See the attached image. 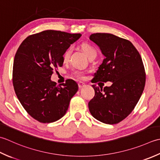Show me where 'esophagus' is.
<instances>
[{
	"label": "esophagus",
	"mask_w": 160,
	"mask_h": 160,
	"mask_svg": "<svg viewBox=\"0 0 160 160\" xmlns=\"http://www.w3.org/2000/svg\"><path fill=\"white\" fill-rule=\"evenodd\" d=\"M78 85H79V88L80 89H81V88H83V87L86 86V84H85L84 83H82V82H80V83H78Z\"/></svg>",
	"instance_id": "1"
}]
</instances>
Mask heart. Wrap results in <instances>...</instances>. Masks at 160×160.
<instances>
[{
  "label": "heart",
  "mask_w": 160,
  "mask_h": 160,
  "mask_svg": "<svg viewBox=\"0 0 160 160\" xmlns=\"http://www.w3.org/2000/svg\"><path fill=\"white\" fill-rule=\"evenodd\" d=\"M81 49L83 51V52L86 54L88 58H90L92 57H96L97 56V51L95 49H94V47H92V45L88 43H83L81 45ZM71 52V48H68L67 50L64 52L63 55V60H67L68 57L70 56V54ZM73 75L74 77H76L77 78L79 79H83L85 78L84 76V72L81 71H74L73 72Z\"/></svg>",
  "instance_id": "obj_1"
}]
</instances>
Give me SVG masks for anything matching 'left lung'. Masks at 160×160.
I'll use <instances>...</instances> for the list:
<instances>
[{
	"label": "left lung",
	"mask_w": 160,
	"mask_h": 160,
	"mask_svg": "<svg viewBox=\"0 0 160 160\" xmlns=\"http://www.w3.org/2000/svg\"><path fill=\"white\" fill-rule=\"evenodd\" d=\"M90 40L105 57L94 73V83L112 84L104 88L92 85L95 94L88 103L89 110L99 122L115 124L129 115L142 96L146 81L142 59L131 42L115 35L92 34Z\"/></svg>",
	"instance_id": "left-lung-1"
}]
</instances>
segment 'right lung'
Returning a JSON list of instances; mask_svg holds the SVG:
<instances>
[{
	"label": "right lung",
	"mask_w": 160,
	"mask_h": 160,
	"mask_svg": "<svg viewBox=\"0 0 160 160\" xmlns=\"http://www.w3.org/2000/svg\"><path fill=\"white\" fill-rule=\"evenodd\" d=\"M81 37L56 30L30 35L22 42L13 65V86L28 113L41 123H52L66 113L78 84L68 79L57 86L54 70L63 63L64 52Z\"/></svg>",
	"instance_id": "right-lung-1"
}]
</instances>
